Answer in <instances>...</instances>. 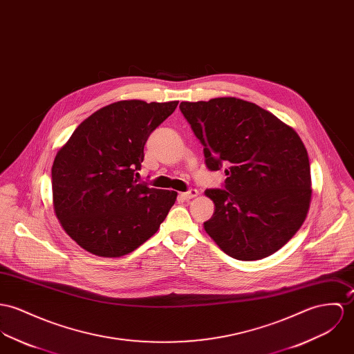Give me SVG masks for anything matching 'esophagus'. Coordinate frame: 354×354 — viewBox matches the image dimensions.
Masks as SVG:
<instances>
[{
    "label": "esophagus",
    "instance_id": "obj_1",
    "mask_svg": "<svg viewBox=\"0 0 354 354\" xmlns=\"http://www.w3.org/2000/svg\"><path fill=\"white\" fill-rule=\"evenodd\" d=\"M197 194H198V192H197L196 189H191L189 192L181 193V197H183L184 200H191L193 197H196Z\"/></svg>",
    "mask_w": 354,
    "mask_h": 354
}]
</instances>
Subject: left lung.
<instances>
[{
  "label": "left lung",
  "mask_w": 354,
  "mask_h": 354,
  "mask_svg": "<svg viewBox=\"0 0 354 354\" xmlns=\"http://www.w3.org/2000/svg\"><path fill=\"white\" fill-rule=\"evenodd\" d=\"M208 169L225 163V189H207L215 211L205 232L230 257L254 261L280 250L304 223L311 169L297 132L236 97L183 101Z\"/></svg>",
  "instance_id": "obj_1"
}]
</instances>
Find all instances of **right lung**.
I'll return each instance as SVG.
<instances>
[{
  "label": "right lung",
  "instance_id": "1",
  "mask_svg": "<svg viewBox=\"0 0 354 354\" xmlns=\"http://www.w3.org/2000/svg\"><path fill=\"white\" fill-rule=\"evenodd\" d=\"M178 101L122 100L85 119L51 167L53 205L66 234L98 257L126 256L165 221L177 192L133 180L149 135Z\"/></svg>",
  "mask_w": 354,
  "mask_h": 354
}]
</instances>
